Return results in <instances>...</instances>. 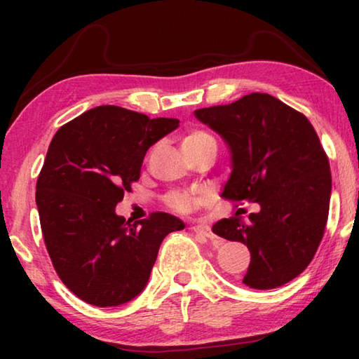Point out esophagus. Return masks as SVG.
Segmentation results:
<instances>
[{"mask_svg": "<svg viewBox=\"0 0 359 359\" xmlns=\"http://www.w3.org/2000/svg\"><path fill=\"white\" fill-rule=\"evenodd\" d=\"M193 194H196V196L199 198V199H205V198H209L210 194H212V187L210 185H208V184H203V185H199L196 190H194V193Z\"/></svg>", "mask_w": 359, "mask_h": 359, "instance_id": "34e87169", "label": "esophagus"}]
</instances>
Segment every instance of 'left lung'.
<instances>
[{
    "label": "left lung",
    "mask_w": 359,
    "mask_h": 359,
    "mask_svg": "<svg viewBox=\"0 0 359 359\" xmlns=\"http://www.w3.org/2000/svg\"><path fill=\"white\" fill-rule=\"evenodd\" d=\"M169 120L100 106L63 125L48 145L36 184L42 236L58 277L92 306H121L141 294L177 223L165 212H115L139 180L147 150L172 131Z\"/></svg>",
    "instance_id": "obj_1"
}]
</instances>
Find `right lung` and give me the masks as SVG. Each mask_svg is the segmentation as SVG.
<instances>
[{
	"label": "right lung",
	"mask_w": 359,
	"mask_h": 359,
	"mask_svg": "<svg viewBox=\"0 0 359 359\" xmlns=\"http://www.w3.org/2000/svg\"><path fill=\"white\" fill-rule=\"evenodd\" d=\"M194 117L229 150L223 196L255 203L218 222L215 233L247 245V287H282L306 269L325 234L331 171L317 133L301 112L267 93L198 109Z\"/></svg>",
	"instance_id": "1"
}]
</instances>
